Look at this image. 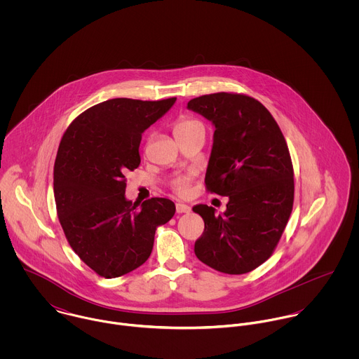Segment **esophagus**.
Wrapping results in <instances>:
<instances>
[{
    "label": "esophagus",
    "mask_w": 359,
    "mask_h": 359,
    "mask_svg": "<svg viewBox=\"0 0 359 359\" xmlns=\"http://www.w3.org/2000/svg\"><path fill=\"white\" fill-rule=\"evenodd\" d=\"M175 210H177L178 214H187V212L191 211V207L184 205V203H177V205H175Z\"/></svg>",
    "instance_id": "34e87169"
}]
</instances>
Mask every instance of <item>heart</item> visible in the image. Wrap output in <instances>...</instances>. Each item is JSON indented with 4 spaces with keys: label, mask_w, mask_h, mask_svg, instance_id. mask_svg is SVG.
Masks as SVG:
<instances>
[{
    "label": "heart",
    "mask_w": 359,
    "mask_h": 359,
    "mask_svg": "<svg viewBox=\"0 0 359 359\" xmlns=\"http://www.w3.org/2000/svg\"><path fill=\"white\" fill-rule=\"evenodd\" d=\"M196 128H203L202 123L198 121V120H194V118H181L175 127H174V133L177 137L182 135V134H187L189 131H194ZM174 189L175 192H178L180 195H185L188 192V181L185 178L182 180H178L175 184H174Z\"/></svg>",
    "instance_id": "b5f03b06"
}]
</instances>
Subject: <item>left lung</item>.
Segmentation results:
<instances>
[{
  "label": "left lung",
  "mask_w": 359,
  "mask_h": 359,
  "mask_svg": "<svg viewBox=\"0 0 359 359\" xmlns=\"http://www.w3.org/2000/svg\"><path fill=\"white\" fill-rule=\"evenodd\" d=\"M188 109L215 128L205 187L229 199L218 215L210 205L192 208L205 221L195 255L224 273L250 272L271 257L292 214L287 144L272 114L252 97L217 93L191 100Z\"/></svg>",
  "instance_id": "1"
}]
</instances>
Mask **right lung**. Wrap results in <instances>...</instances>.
Wrapping results in <instances>:
<instances>
[{"mask_svg": "<svg viewBox=\"0 0 359 359\" xmlns=\"http://www.w3.org/2000/svg\"><path fill=\"white\" fill-rule=\"evenodd\" d=\"M177 98L98 103L69 126L53 167L59 222L74 253L103 278L141 266L152 253L154 232L175 214L170 199L142 205L126 199L127 170L141 163L142 134Z\"/></svg>", "mask_w": 359, "mask_h": 359, "instance_id": "add662e5", "label": "right lung"}]
</instances>
